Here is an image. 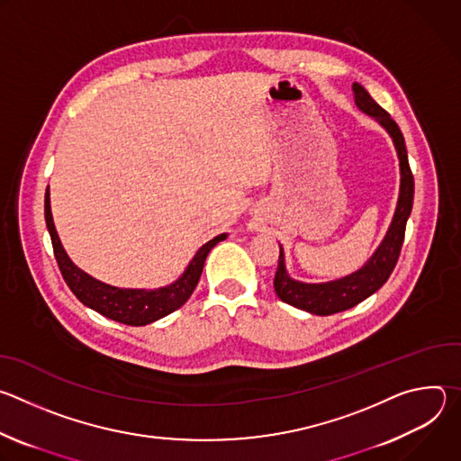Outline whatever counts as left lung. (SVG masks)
<instances>
[{"label":"left lung","mask_w":461,"mask_h":461,"mask_svg":"<svg viewBox=\"0 0 461 461\" xmlns=\"http://www.w3.org/2000/svg\"><path fill=\"white\" fill-rule=\"evenodd\" d=\"M354 91V102L363 111L365 114L372 116L384 131L388 137L393 142V148H396L398 158H400V196H398V204L396 212H393L392 222L381 240V244L375 248V251L370 255V258L365 262V265L352 272L350 276H345L336 281H328V283H303L295 281L290 277L286 270V262H285V251L281 248L279 255V265H277V274L274 281L276 294L281 301L315 313V315H332L343 310H348L372 294H375L390 277L393 267H396L403 239H405V226L412 212V199H414V176L409 166V157H407V148H405V139L402 129L398 123L390 118V114L375 104V100L368 95V91L354 82L352 86Z\"/></svg>","instance_id":"1"}]
</instances>
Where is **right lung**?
Instances as JSON below:
<instances>
[{
	"label": "right lung",
	"instance_id": "obj_1",
	"mask_svg": "<svg viewBox=\"0 0 461 461\" xmlns=\"http://www.w3.org/2000/svg\"><path fill=\"white\" fill-rule=\"evenodd\" d=\"M45 222L52 240V249L58 260L59 272L65 283H68V286L71 288V292L80 299V303H84L91 310L113 321L131 324V326H144V324L155 322L169 315L171 312L178 310L196 288V283H199L203 276L204 260L212 251V248H215L221 240L228 237V233H221L212 240H208L206 244H203L199 249H196L194 257L189 260L184 274L167 286L155 288V290L118 288V286L105 285L91 277L87 272L80 270L69 258L68 251L63 249L52 221L49 185L45 191Z\"/></svg>",
	"mask_w": 461,
	"mask_h": 461
}]
</instances>
